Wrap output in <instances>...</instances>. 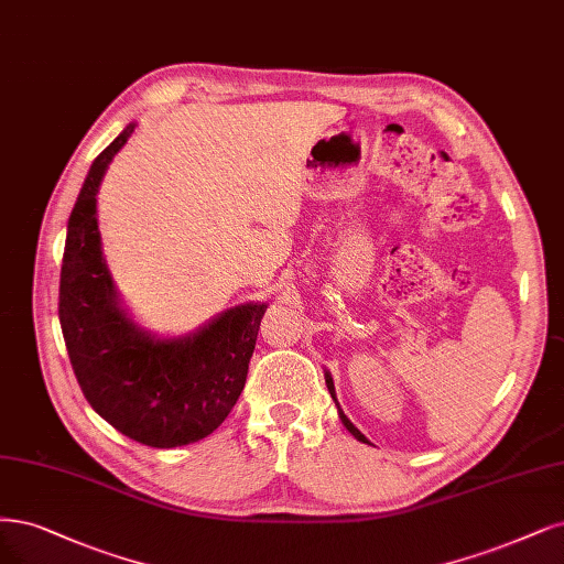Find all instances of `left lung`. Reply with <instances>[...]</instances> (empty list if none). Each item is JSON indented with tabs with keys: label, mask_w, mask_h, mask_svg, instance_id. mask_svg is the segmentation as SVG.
Here are the masks:
<instances>
[{
	"label": "left lung",
	"mask_w": 564,
	"mask_h": 564,
	"mask_svg": "<svg viewBox=\"0 0 564 564\" xmlns=\"http://www.w3.org/2000/svg\"><path fill=\"white\" fill-rule=\"evenodd\" d=\"M326 387H328V392H332V397H334V401H336V390H334V380H332V376H328V373H326ZM340 420H343V424L347 426V432H349V434H352V436H355L357 441H361V443H368V438H366V436H364V434H361V432L357 430V426H355L352 422H349V420H347V415H345L343 411H340Z\"/></svg>",
	"instance_id": "obj_1"
}]
</instances>
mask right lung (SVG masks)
Masks as SVG:
<instances>
[{"label": "right lung", "mask_w": 564, "mask_h": 564, "mask_svg": "<svg viewBox=\"0 0 564 564\" xmlns=\"http://www.w3.org/2000/svg\"><path fill=\"white\" fill-rule=\"evenodd\" d=\"M134 123L88 170L67 221L61 315L74 376L93 411L151 448L209 436L236 405L265 305L232 307L182 340H153L121 313L97 230V186Z\"/></svg>", "instance_id": "right-lung-1"}]
</instances>
